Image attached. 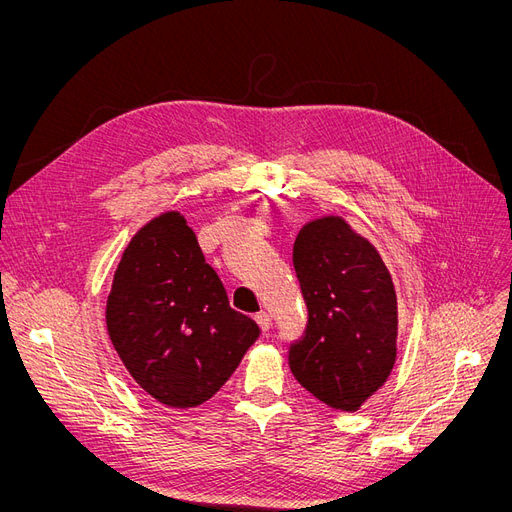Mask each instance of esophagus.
I'll list each match as a JSON object with an SVG mask.
<instances>
[{
    "label": "esophagus",
    "instance_id": "1",
    "mask_svg": "<svg viewBox=\"0 0 512 512\" xmlns=\"http://www.w3.org/2000/svg\"><path fill=\"white\" fill-rule=\"evenodd\" d=\"M255 321H257V326L261 328V332H270V328H272V317H270V313H265V311L257 313V315H255Z\"/></svg>",
    "mask_w": 512,
    "mask_h": 512
}]
</instances>
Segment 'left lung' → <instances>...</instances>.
<instances>
[{
  "label": "left lung",
  "mask_w": 512,
  "mask_h": 512,
  "mask_svg": "<svg viewBox=\"0 0 512 512\" xmlns=\"http://www.w3.org/2000/svg\"><path fill=\"white\" fill-rule=\"evenodd\" d=\"M309 319L290 344L294 378L332 409L359 411L396 361L398 307L386 263L340 215L301 228L292 249Z\"/></svg>",
  "instance_id": "left-lung-1"
}]
</instances>
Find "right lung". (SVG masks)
I'll return each instance as SVG.
<instances>
[{
  "label": "right lung",
  "instance_id": "obj_1",
  "mask_svg": "<svg viewBox=\"0 0 512 512\" xmlns=\"http://www.w3.org/2000/svg\"><path fill=\"white\" fill-rule=\"evenodd\" d=\"M105 324L134 382L172 409L209 400L259 338L255 321L230 307L178 211L157 215L130 238Z\"/></svg>",
  "mask_w": 512,
  "mask_h": 512
}]
</instances>
